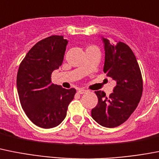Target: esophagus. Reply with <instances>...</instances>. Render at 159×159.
Listing matches in <instances>:
<instances>
[{"label":"esophagus","instance_id":"esophagus-1","mask_svg":"<svg viewBox=\"0 0 159 159\" xmlns=\"http://www.w3.org/2000/svg\"><path fill=\"white\" fill-rule=\"evenodd\" d=\"M87 92H88V91L85 90V89H80L78 90V93H80V94H84V93H86Z\"/></svg>","mask_w":159,"mask_h":159}]
</instances>
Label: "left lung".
<instances>
[{
  "instance_id": "1",
  "label": "left lung",
  "mask_w": 159,
  "mask_h": 159,
  "mask_svg": "<svg viewBox=\"0 0 159 159\" xmlns=\"http://www.w3.org/2000/svg\"><path fill=\"white\" fill-rule=\"evenodd\" d=\"M105 51L104 72L116 82L108 97L101 91L95 93L98 104L92 116L100 125L114 128L128 120L138 107L143 90V81L136 57L128 45L110 43L103 38Z\"/></svg>"
}]
</instances>
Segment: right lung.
Wrapping results in <instances>:
<instances>
[{
    "label": "right lung",
    "instance_id": "obj_1",
    "mask_svg": "<svg viewBox=\"0 0 159 159\" xmlns=\"http://www.w3.org/2000/svg\"><path fill=\"white\" fill-rule=\"evenodd\" d=\"M68 41L52 35L39 41L28 51L19 66L17 89L28 118L39 127L54 128L66 116L76 93L52 84L51 74L62 65Z\"/></svg>",
    "mask_w": 159,
    "mask_h": 159
}]
</instances>
